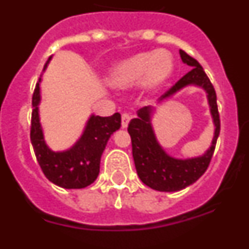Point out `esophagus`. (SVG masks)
Wrapping results in <instances>:
<instances>
[{
  "label": "esophagus",
  "instance_id": "esophagus-1",
  "mask_svg": "<svg viewBox=\"0 0 249 249\" xmlns=\"http://www.w3.org/2000/svg\"><path fill=\"white\" fill-rule=\"evenodd\" d=\"M129 120H131V114L127 113V112L122 113V122H121V124H122V128H126V127L128 126Z\"/></svg>",
  "mask_w": 249,
  "mask_h": 249
}]
</instances>
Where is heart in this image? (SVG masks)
Returning <instances> with one entry per match:
<instances>
[{
    "instance_id": "heart-1",
    "label": "heart",
    "mask_w": 249,
    "mask_h": 249,
    "mask_svg": "<svg viewBox=\"0 0 249 249\" xmlns=\"http://www.w3.org/2000/svg\"><path fill=\"white\" fill-rule=\"evenodd\" d=\"M173 68V57L167 51L143 52L117 63L111 70L108 81L117 89H127L143 81L148 89H157L171 76Z\"/></svg>"
}]
</instances>
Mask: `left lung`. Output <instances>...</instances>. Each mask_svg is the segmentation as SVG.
Here are the masks:
<instances>
[{"instance_id": "left-lung-1", "label": "left lung", "mask_w": 249, "mask_h": 249, "mask_svg": "<svg viewBox=\"0 0 249 249\" xmlns=\"http://www.w3.org/2000/svg\"><path fill=\"white\" fill-rule=\"evenodd\" d=\"M179 54L184 63L192 70L187 72L181 80L160 97V100L176 93L184 86L197 85L206 89L208 94V102L211 106V113L214 121L215 132L212 141V146L206 155L192 160H176L169 157L162 147L158 144L151 126V107H143L138 109L137 118L131 120L128 123V133L132 141V155L135 160V166L140 179L146 186L160 192H176L181 191L190 184L195 183L207 171L212 160L217 138L221 131L217 94L210 78L206 74L198 61L179 50Z\"/></svg>"}]
</instances>
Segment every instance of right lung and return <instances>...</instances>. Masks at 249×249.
Wrapping results in <instances>:
<instances>
[{
    "label": "right lung",
    "mask_w": 249,
    "mask_h": 249,
    "mask_svg": "<svg viewBox=\"0 0 249 249\" xmlns=\"http://www.w3.org/2000/svg\"><path fill=\"white\" fill-rule=\"evenodd\" d=\"M47 66V63L45 65ZM43 68V70H45ZM39 81L36 83L32 96L31 117V143L34 147L37 162L48 181L62 188L77 190L93 183L100 173L101 156L107 141L113 132L121 127V114L109 117L92 116L81 140L66 152L51 151L45 143L42 128L38 118Z\"/></svg>",
    "instance_id": "right-lung-1"
}]
</instances>
